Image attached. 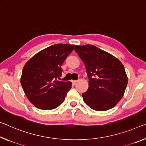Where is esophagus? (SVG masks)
<instances>
[{"label": "esophagus", "instance_id": "1", "mask_svg": "<svg viewBox=\"0 0 146 146\" xmlns=\"http://www.w3.org/2000/svg\"><path fill=\"white\" fill-rule=\"evenodd\" d=\"M77 82H78L77 80H73V81H72V83L73 85H75L76 83H77Z\"/></svg>", "mask_w": 146, "mask_h": 146}]
</instances>
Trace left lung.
I'll return each instance as SVG.
<instances>
[{"instance_id":"obj_1","label":"left lung","mask_w":146,"mask_h":146,"mask_svg":"<svg viewBox=\"0 0 146 146\" xmlns=\"http://www.w3.org/2000/svg\"><path fill=\"white\" fill-rule=\"evenodd\" d=\"M74 50L84 63L89 79V89L82 94L84 102L95 111L113 108L123 97L127 85L123 64L94 45H76Z\"/></svg>"}]
</instances>
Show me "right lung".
<instances>
[{
  "mask_svg": "<svg viewBox=\"0 0 146 146\" xmlns=\"http://www.w3.org/2000/svg\"><path fill=\"white\" fill-rule=\"evenodd\" d=\"M74 45L56 44L33 56L24 66L21 83L26 96L40 109H56L64 102L72 87L70 82H61V66Z\"/></svg>",
  "mask_w": 146,
  "mask_h": 146,
  "instance_id": "obj_1",
  "label": "right lung"
}]
</instances>
